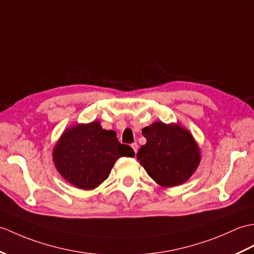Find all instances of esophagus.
I'll use <instances>...</instances> for the list:
<instances>
[{
	"mask_svg": "<svg viewBox=\"0 0 254 254\" xmlns=\"http://www.w3.org/2000/svg\"><path fill=\"white\" fill-rule=\"evenodd\" d=\"M131 146H132V148H133V150H134L135 154H136V152H137V148H138V145H137V143H133Z\"/></svg>",
	"mask_w": 254,
	"mask_h": 254,
	"instance_id": "34e87169",
	"label": "esophagus"
}]
</instances>
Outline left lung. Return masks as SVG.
<instances>
[{
  "label": "left lung",
  "instance_id": "1",
  "mask_svg": "<svg viewBox=\"0 0 254 254\" xmlns=\"http://www.w3.org/2000/svg\"><path fill=\"white\" fill-rule=\"evenodd\" d=\"M146 144L137 160L150 178L162 187L185 183L200 163V149L192 135L180 125L154 122L141 129Z\"/></svg>",
  "mask_w": 254,
  "mask_h": 254
}]
</instances>
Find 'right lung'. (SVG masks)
I'll use <instances>...</instances> for the list:
<instances>
[{
	"label": "right lung",
	"mask_w": 254,
	"mask_h": 254,
	"mask_svg": "<svg viewBox=\"0 0 254 254\" xmlns=\"http://www.w3.org/2000/svg\"><path fill=\"white\" fill-rule=\"evenodd\" d=\"M134 157L128 145L99 121L67 128L53 149V160L63 178L76 188L90 190L107 180L117 159Z\"/></svg>",
	"instance_id": "right-lung-1"
}]
</instances>
